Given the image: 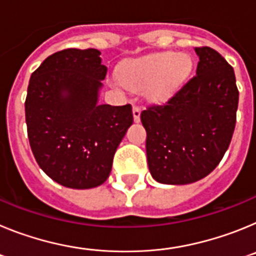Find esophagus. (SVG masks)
Listing matches in <instances>:
<instances>
[{
    "mask_svg": "<svg viewBox=\"0 0 256 256\" xmlns=\"http://www.w3.org/2000/svg\"><path fill=\"white\" fill-rule=\"evenodd\" d=\"M141 106L140 105H133V118H134V122L138 123L140 119H141Z\"/></svg>",
    "mask_w": 256,
    "mask_h": 256,
    "instance_id": "esophagus-1",
    "label": "esophagus"
}]
</instances>
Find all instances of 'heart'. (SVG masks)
<instances>
[{"label": "heart", "mask_w": 256, "mask_h": 256, "mask_svg": "<svg viewBox=\"0 0 256 256\" xmlns=\"http://www.w3.org/2000/svg\"><path fill=\"white\" fill-rule=\"evenodd\" d=\"M190 72V60L184 55L159 52L126 62L122 70V82L128 88L148 86L155 100L169 98L177 91Z\"/></svg>", "instance_id": "obj_1"}]
</instances>
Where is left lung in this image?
<instances>
[{
	"mask_svg": "<svg viewBox=\"0 0 256 256\" xmlns=\"http://www.w3.org/2000/svg\"><path fill=\"white\" fill-rule=\"evenodd\" d=\"M196 74L165 104L142 110L148 169L165 184H188L216 168L236 126L234 68L212 47H195Z\"/></svg>",
	"mask_w": 256,
	"mask_h": 256,
	"instance_id": "8db88e82",
	"label": "left lung"
}]
</instances>
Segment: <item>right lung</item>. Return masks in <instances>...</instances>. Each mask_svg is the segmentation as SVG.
I'll list each match as a JSON object with an SVG mask.
<instances>
[{
    "label": "right lung",
    "mask_w": 256,
    "mask_h": 256,
    "mask_svg": "<svg viewBox=\"0 0 256 256\" xmlns=\"http://www.w3.org/2000/svg\"><path fill=\"white\" fill-rule=\"evenodd\" d=\"M94 48L52 54L33 72L26 98L29 144L40 169L69 188L108 180L112 159L133 123L130 104H97L108 68Z\"/></svg>",
    "instance_id": "add662e5"
}]
</instances>
